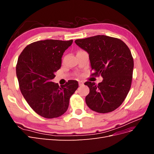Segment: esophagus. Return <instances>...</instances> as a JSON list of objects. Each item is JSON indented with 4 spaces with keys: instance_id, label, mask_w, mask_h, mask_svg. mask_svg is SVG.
Instances as JSON below:
<instances>
[{
    "instance_id": "esophagus-1",
    "label": "esophagus",
    "mask_w": 154,
    "mask_h": 154,
    "mask_svg": "<svg viewBox=\"0 0 154 154\" xmlns=\"http://www.w3.org/2000/svg\"><path fill=\"white\" fill-rule=\"evenodd\" d=\"M78 84H79V86H82V85H83V82L82 81H79Z\"/></svg>"
}]
</instances>
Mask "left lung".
<instances>
[{
  "instance_id": "1",
  "label": "left lung",
  "mask_w": 154,
  "mask_h": 154,
  "mask_svg": "<svg viewBox=\"0 0 154 154\" xmlns=\"http://www.w3.org/2000/svg\"><path fill=\"white\" fill-rule=\"evenodd\" d=\"M75 43L89 54L91 67L101 74L103 81L96 85L87 82L90 92L85 102L99 113H108L122 104L131 87L134 60L128 46L122 40L105 35L78 39Z\"/></svg>"
}]
</instances>
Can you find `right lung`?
<instances>
[{"instance_id": "right-lung-1", "label": "right lung", "mask_w": 154, "mask_h": 154, "mask_svg": "<svg viewBox=\"0 0 154 154\" xmlns=\"http://www.w3.org/2000/svg\"><path fill=\"white\" fill-rule=\"evenodd\" d=\"M72 40H40L23 50L16 67L20 89L32 109L45 118H54L67 111L70 97L78 87L76 80L59 86L52 82L62 66L63 53Z\"/></svg>"}]
</instances>
